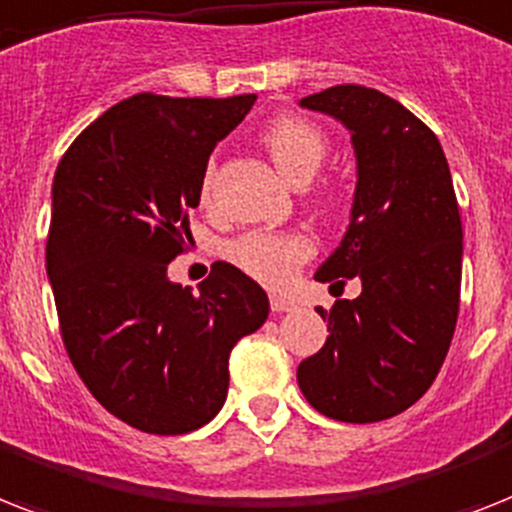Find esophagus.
I'll list each match as a JSON object with an SVG mask.
<instances>
[{
	"instance_id": "esophagus-1",
	"label": "esophagus",
	"mask_w": 512,
	"mask_h": 512,
	"mask_svg": "<svg viewBox=\"0 0 512 512\" xmlns=\"http://www.w3.org/2000/svg\"><path fill=\"white\" fill-rule=\"evenodd\" d=\"M297 307V302H294L292 297H284V294H270V310L273 313H289V310H294Z\"/></svg>"
}]
</instances>
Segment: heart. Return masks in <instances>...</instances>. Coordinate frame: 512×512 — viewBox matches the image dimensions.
Wrapping results in <instances>:
<instances>
[{"label":"heart","instance_id":"obj_1","mask_svg":"<svg viewBox=\"0 0 512 512\" xmlns=\"http://www.w3.org/2000/svg\"><path fill=\"white\" fill-rule=\"evenodd\" d=\"M263 147L268 149L270 160L284 173L292 184H307L321 170L328 155V139L305 118L281 115L273 118L260 134ZM215 162H210L199 186L202 202H210L213 191ZM315 252L313 239L299 231H247L239 239L228 244V260L247 276L265 286H286L294 278L297 268L310 260Z\"/></svg>","mask_w":512,"mask_h":512}]
</instances>
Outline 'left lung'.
<instances>
[{"mask_svg": "<svg viewBox=\"0 0 512 512\" xmlns=\"http://www.w3.org/2000/svg\"><path fill=\"white\" fill-rule=\"evenodd\" d=\"M350 128L357 186L350 228L315 281L357 299H336L328 339L297 368L318 413L376 423L402 413L434 384L460 307L463 223L442 144L397 99L355 83L299 102Z\"/></svg>", "mask_w": 512, "mask_h": 512, "instance_id": "obj_1", "label": "left lung"}]
</instances>
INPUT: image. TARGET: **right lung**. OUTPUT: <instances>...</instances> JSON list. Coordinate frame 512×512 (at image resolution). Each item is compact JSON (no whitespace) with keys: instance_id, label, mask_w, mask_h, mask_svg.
<instances>
[{"instance_id":"obj_1","label":"right lung","mask_w":512,"mask_h":512,"mask_svg":"<svg viewBox=\"0 0 512 512\" xmlns=\"http://www.w3.org/2000/svg\"><path fill=\"white\" fill-rule=\"evenodd\" d=\"M255 99L134 94L83 128L54 173L47 273L62 342L94 400L144 434L213 421L228 355L268 318L263 286L231 263L199 294L168 278L207 160Z\"/></svg>"}]
</instances>
